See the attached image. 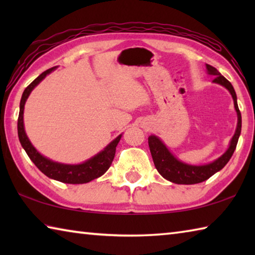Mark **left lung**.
Here are the masks:
<instances>
[{
    "label": "left lung",
    "instance_id": "obj_1",
    "mask_svg": "<svg viewBox=\"0 0 255 255\" xmlns=\"http://www.w3.org/2000/svg\"><path fill=\"white\" fill-rule=\"evenodd\" d=\"M206 68L208 74L214 75V83H218L230 91L232 94L233 100H234V107L237 114V127L234 136L231 139L230 147L224 153L221 157L215 159L214 162L205 165H190V164L183 163L179 161L173 154H172L163 141L159 139L157 136H149L148 137V146L150 154H152L154 165L164 179L171 181V182L176 184H196L204 182L207 179H209L211 175H214L216 172L221 171L224 166L226 165L230 161L233 153L236 148L239 137L241 135L242 128V117L241 112L237 106V98L235 90L233 88L230 81H227L221 73H219L215 67L206 64Z\"/></svg>",
    "mask_w": 255,
    "mask_h": 255
}]
</instances>
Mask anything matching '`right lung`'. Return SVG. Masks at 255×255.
<instances>
[{
	"instance_id": "obj_1",
	"label": "right lung",
	"mask_w": 255,
	"mask_h": 255,
	"mask_svg": "<svg viewBox=\"0 0 255 255\" xmlns=\"http://www.w3.org/2000/svg\"><path fill=\"white\" fill-rule=\"evenodd\" d=\"M54 70H56V66L49 68V70L45 71L44 73H41L36 80H33L31 83L25 88L22 93V97H21L20 101V112L18 118L19 140L21 143V146H22L23 149L25 150V153L28 154L30 159L34 163V165H36L45 175L48 176V178L57 180L59 182L63 183H88L90 181L105 174L107 170L109 169L112 161H114L115 158L116 147H117L120 138H122V135H119L116 139L112 140L111 143L108 145L105 149L101 150L100 153L94 155L93 157L88 159V161H85L84 163L75 164V165L54 162L49 158L42 156V155L33 147L32 144L30 143L27 133L24 131L23 110L25 101H27V99L32 90Z\"/></svg>"
}]
</instances>
